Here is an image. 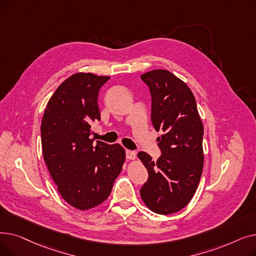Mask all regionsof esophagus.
I'll return each instance as SVG.
<instances>
[{"label": "esophagus", "mask_w": 256, "mask_h": 256, "mask_svg": "<svg viewBox=\"0 0 256 256\" xmlns=\"http://www.w3.org/2000/svg\"><path fill=\"white\" fill-rule=\"evenodd\" d=\"M126 158L128 160H134L136 158V152L134 150H126Z\"/></svg>", "instance_id": "obj_1"}]
</instances>
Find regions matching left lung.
Instances as JSON below:
<instances>
[{
    "instance_id": "left-lung-1",
    "label": "left lung",
    "mask_w": 256,
    "mask_h": 256,
    "mask_svg": "<svg viewBox=\"0 0 256 256\" xmlns=\"http://www.w3.org/2000/svg\"><path fill=\"white\" fill-rule=\"evenodd\" d=\"M152 96V122L163 135L156 141V162L144 152L138 158L148 171L140 194L154 212L169 214L184 208L194 196L204 168V126L195 98L182 80L168 70L141 76Z\"/></svg>"
}]
</instances>
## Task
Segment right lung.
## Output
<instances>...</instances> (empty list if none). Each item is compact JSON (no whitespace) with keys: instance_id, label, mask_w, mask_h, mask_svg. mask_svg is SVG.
<instances>
[{"instance_id":"1","label":"right lung","mask_w":256,"mask_h":256,"mask_svg":"<svg viewBox=\"0 0 256 256\" xmlns=\"http://www.w3.org/2000/svg\"><path fill=\"white\" fill-rule=\"evenodd\" d=\"M110 76L78 72L57 88L42 121L46 164L67 204L86 210L109 197L122 169L126 152L119 144L93 143L91 124L100 120L98 98Z\"/></svg>"}]
</instances>
